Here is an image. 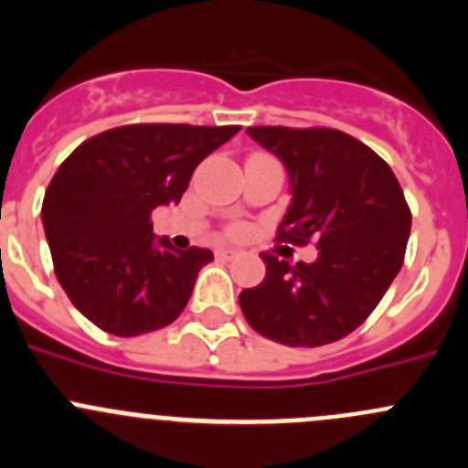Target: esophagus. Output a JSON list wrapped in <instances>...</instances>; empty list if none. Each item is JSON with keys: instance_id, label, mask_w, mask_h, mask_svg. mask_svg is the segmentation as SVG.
<instances>
[{"instance_id": "esophagus-1", "label": "esophagus", "mask_w": 468, "mask_h": 468, "mask_svg": "<svg viewBox=\"0 0 468 468\" xmlns=\"http://www.w3.org/2000/svg\"><path fill=\"white\" fill-rule=\"evenodd\" d=\"M215 256L219 258V261H233V258L239 256V251L233 247H221V249H217Z\"/></svg>"}]
</instances>
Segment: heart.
I'll list each match as a JSON object with an SVG mask.
<instances>
[{
    "label": "heart",
    "mask_w": 468,
    "mask_h": 468,
    "mask_svg": "<svg viewBox=\"0 0 468 468\" xmlns=\"http://www.w3.org/2000/svg\"><path fill=\"white\" fill-rule=\"evenodd\" d=\"M233 233H235V235H242V233H244V229H242V226H235Z\"/></svg>",
    "instance_id": "heart-1"
}]
</instances>
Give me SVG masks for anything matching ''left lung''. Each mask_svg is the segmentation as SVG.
Here are the masks:
<instances>
[{
    "instance_id": "obj_1",
    "label": "left lung",
    "mask_w": 468,
    "mask_h": 468,
    "mask_svg": "<svg viewBox=\"0 0 468 468\" xmlns=\"http://www.w3.org/2000/svg\"><path fill=\"white\" fill-rule=\"evenodd\" d=\"M290 176L276 239L315 242L297 262L261 253L262 283L239 292L249 324L290 347H320L364 324L405 261L411 212L391 166L359 139L331 128H249Z\"/></svg>"
}]
</instances>
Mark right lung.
Instances as JSON below:
<instances>
[{"mask_svg": "<svg viewBox=\"0 0 468 468\" xmlns=\"http://www.w3.org/2000/svg\"><path fill=\"white\" fill-rule=\"evenodd\" d=\"M239 125L137 123L86 139L43 198L54 274L77 311L113 335L171 324L210 249L178 251L153 235L155 207L178 203L194 169Z\"/></svg>", "mask_w": 468, "mask_h": 468, "instance_id": "right-lung-1", "label": "right lung"}]
</instances>
